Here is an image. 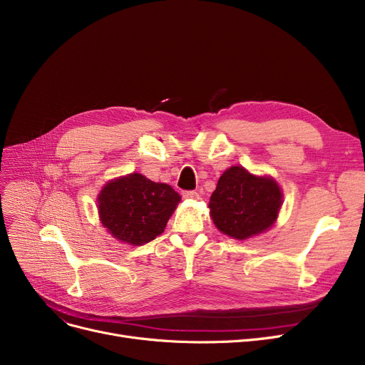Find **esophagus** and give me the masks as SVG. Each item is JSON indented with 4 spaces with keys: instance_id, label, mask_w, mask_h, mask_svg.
I'll return each mask as SVG.
<instances>
[{
    "instance_id": "34e87169",
    "label": "esophagus",
    "mask_w": 365,
    "mask_h": 365,
    "mask_svg": "<svg viewBox=\"0 0 365 365\" xmlns=\"http://www.w3.org/2000/svg\"><path fill=\"white\" fill-rule=\"evenodd\" d=\"M182 197L186 198V200H198L200 194L197 192V190H183Z\"/></svg>"
}]
</instances>
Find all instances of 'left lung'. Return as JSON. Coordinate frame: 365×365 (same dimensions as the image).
I'll use <instances>...</instances> for the list:
<instances>
[{
  "mask_svg": "<svg viewBox=\"0 0 365 365\" xmlns=\"http://www.w3.org/2000/svg\"><path fill=\"white\" fill-rule=\"evenodd\" d=\"M281 201L277 182L256 178L242 167H231L220 176L208 207L219 231L245 240L274 225Z\"/></svg>",
  "mask_w": 365,
  "mask_h": 365,
  "instance_id": "1",
  "label": "left lung"
}]
</instances>
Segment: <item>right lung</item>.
<instances>
[{
	"mask_svg": "<svg viewBox=\"0 0 365 365\" xmlns=\"http://www.w3.org/2000/svg\"><path fill=\"white\" fill-rule=\"evenodd\" d=\"M180 195L165 183H155L139 173L109 182L99 195V215L115 238L142 245L164 232Z\"/></svg>",
	"mask_w": 365,
	"mask_h": 365,
	"instance_id": "add662e5",
	"label": "right lung"
}]
</instances>
